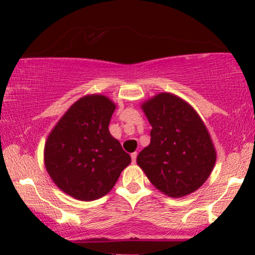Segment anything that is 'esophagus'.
<instances>
[{
    "instance_id": "34e87169",
    "label": "esophagus",
    "mask_w": 255,
    "mask_h": 255,
    "mask_svg": "<svg viewBox=\"0 0 255 255\" xmlns=\"http://www.w3.org/2000/svg\"><path fill=\"white\" fill-rule=\"evenodd\" d=\"M136 156H137L136 152H133V153L130 154V157H131V162H133V163H135V162H136Z\"/></svg>"
}]
</instances>
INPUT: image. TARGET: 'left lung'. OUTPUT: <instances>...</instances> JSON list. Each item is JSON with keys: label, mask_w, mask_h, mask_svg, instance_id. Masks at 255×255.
Wrapping results in <instances>:
<instances>
[{"label": "left lung", "mask_w": 255, "mask_h": 255, "mask_svg": "<svg viewBox=\"0 0 255 255\" xmlns=\"http://www.w3.org/2000/svg\"><path fill=\"white\" fill-rule=\"evenodd\" d=\"M152 126L151 142L136 163L168 197L181 198L205 183L216 163L211 136L198 113L172 93H159L141 105Z\"/></svg>", "instance_id": "left-lung-1"}]
</instances>
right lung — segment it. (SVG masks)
<instances>
[{
    "mask_svg": "<svg viewBox=\"0 0 255 255\" xmlns=\"http://www.w3.org/2000/svg\"><path fill=\"white\" fill-rule=\"evenodd\" d=\"M116 105L103 95L75 102L50 131L44 147L48 174L61 191L83 201L104 197L130 156L109 131Z\"/></svg>",
    "mask_w": 255,
    "mask_h": 255,
    "instance_id": "obj_1",
    "label": "right lung"
}]
</instances>
